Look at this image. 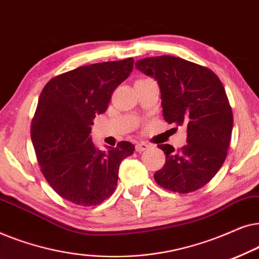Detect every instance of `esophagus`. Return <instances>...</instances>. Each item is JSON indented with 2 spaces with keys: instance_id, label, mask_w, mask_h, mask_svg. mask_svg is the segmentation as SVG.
<instances>
[{
  "instance_id": "1",
  "label": "esophagus",
  "mask_w": 259,
  "mask_h": 259,
  "mask_svg": "<svg viewBox=\"0 0 259 259\" xmlns=\"http://www.w3.org/2000/svg\"><path fill=\"white\" fill-rule=\"evenodd\" d=\"M148 147H150V146H148V145L145 144V143H139V144L136 145V150H137V152H139V153H141V152H144V151H146Z\"/></svg>"
}]
</instances>
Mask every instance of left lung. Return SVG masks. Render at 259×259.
Listing matches in <instances>:
<instances>
[{"instance_id": "1", "label": "left lung", "mask_w": 259, "mask_h": 259, "mask_svg": "<svg viewBox=\"0 0 259 259\" xmlns=\"http://www.w3.org/2000/svg\"><path fill=\"white\" fill-rule=\"evenodd\" d=\"M136 67L158 81L165 121L187 130L180 150L158 145L166 161L155 182L172 192H193L213 178L228 154L233 116L225 88L211 69L176 56L141 59Z\"/></svg>"}]
</instances>
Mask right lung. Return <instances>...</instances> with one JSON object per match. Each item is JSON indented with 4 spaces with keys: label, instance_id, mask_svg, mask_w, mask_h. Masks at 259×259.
<instances>
[{
    "label": "right lung",
    "instance_id": "add662e5",
    "mask_svg": "<svg viewBox=\"0 0 259 259\" xmlns=\"http://www.w3.org/2000/svg\"><path fill=\"white\" fill-rule=\"evenodd\" d=\"M132 58L82 66L48 81L38 98L30 137L53 190L81 206H95L114 192L119 166L134 145L120 141L100 151L91 139L93 119L133 70Z\"/></svg>",
    "mask_w": 259,
    "mask_h": 259
}]
</instances>
